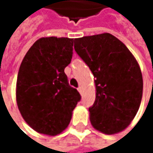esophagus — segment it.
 Returning <instances> with one entry per match:
<instances>
[{
    "label": "esophagus",
    "mask_w": 153,
    "mask_h": 153,
    "mask_svg": "<svg viewBox=\"0 0 153 153\" xmlns=\"http://www.w3.org/2000/svg\"><path fill=\"white\" fill-rule=\"evenodd\" d=\"M78 91H79L80 94L82 95V87H79V88H78Z\"/></svg>",
    "instance_id": "esophagus-1"
}]
</instances>
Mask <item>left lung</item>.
<instances>
[{"mask_svg":"<svg viewBox=\"0 0 153 153\" xmlns=\"http://www.w3.org/2000/svg\"><path fill=\"white\" fill-rule=\"evenodd\" d=\"M74 49L94 76L96 98L89 109L92 127L104 134L125 130L137 114L143 81L133 54L108 32L74 40Z\"/></svg>","mask_w":153,"mask_h":153,"instance_id":"1","label":"left lung"}]
</instances>
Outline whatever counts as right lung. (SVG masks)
<instances>
[{"instance_id":"add662e5","label":"right lung","mask_w":153,"mask_h":153,"mask_svg":"<svg viewBox=\"0 0 153 153\" xmlns=\"http://www.w3.org/2000/svg\"><path fill=\"white\" fill-rule=\"evenodd\" d=\"M73 39L42 37L29 49L16 82V102L35 131L55 136L69 125L81 96L71 87L64 69L72 57Z\"/></svg>"}]
</instances>
